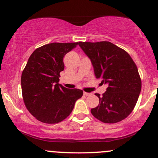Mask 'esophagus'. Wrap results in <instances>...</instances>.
I'll use <instances>...</instances> for the list:
<instances>
[{
    "label": "esophagus",
    "instance_id": "esophagus-1",
    "mask_svg": "<svg viewBox=\"0 0 158 158\" xmlns=\"http://www.w3.org/2000/svg\"><path fill=\"white\" fill-rule=\"evenodd\" d=\"M83 94H84L85 96H90L91 94H90V93H87V92H84V93H83Z\"/></svg>",
    "mask_w": 158,
    "mask_h": 158
}]
</instances>
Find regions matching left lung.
Here are the masks:
<instances>
[{"mask_svg": "<svg viewBox=\"0 0 158 158\" xmlns=\"http://www.w3.org/2000/svg\"><path fill=\"white\" fill-rule=\"evenodd\" d=\"M91 61L94 74L108 85L100 96L99 106L90 112L105 123H116L126 118L136 106L141 90V79L135 61L126 51L109 41L79 42Z\"/></svg>", "mask_w": 158, "mask_h": 158, "instance_id": "left-lung-1", "label": "left lung"}]
</instances>
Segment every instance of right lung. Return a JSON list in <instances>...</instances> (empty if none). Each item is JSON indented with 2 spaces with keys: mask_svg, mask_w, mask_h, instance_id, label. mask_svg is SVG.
Listing matches in <instances>:
<instances>
[{
  "mask_svg": "<svg viewBox=\"0 0 158 158\" xmlns=\"http://www.w3.org/2000/svg\"><path fill=\"white\" fill-rule=\"evenodd\" d=\"M76 43H51L37 48L29 58L21 75V90L27 110L38 120L54 124L64 120L73 110L81 90L59 84L64 69L63 58Z\"/></svg>",
  "mask_w": 158,
  "mask_h": 158,
  "instance_id": "right-lung-1",
  "label": "right lung"
}]
</instances>
